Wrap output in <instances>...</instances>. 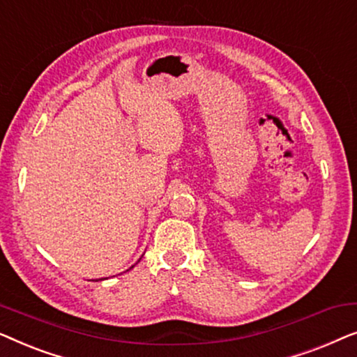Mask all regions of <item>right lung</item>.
I'll return each instance as SVG.
<instances>
[{
	"label": "right lung",
	"instance_id": "right-lung-1",
	"mask_svg": "<svg viewBox=\"0 0 357 357\" xmlns=\"http://www.w3.org/2000/svg\"><path fill=\"white\" fill-rule=\"evenodd\" d=\"M139 260H141V258H139ZM139 260H138V261H139ZM133 266H135V265H133ZM133 266H131V268H133ZM131 268H130V270H131Z\"/></svg>",
	"mask_w": 357,
	"mask_h": 357
}]
</instances>
